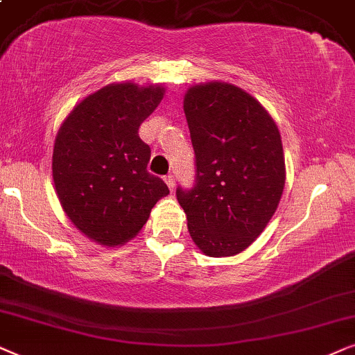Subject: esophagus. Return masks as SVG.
Instances as JSON below:
<instances>
[{
	"instance_id": "1",
	"label": "esophagus",
	"mask_w": 355,
	"mask_h": 355,
	"mask_svg": "<svg viewBox=\"0 0 355 355\" xmlns=\"http://www.w3.org/2000/svg\"><path fill=\"white\" fill-rule=\"evenodd\" d=\"M165 183H167L170 191H173V188H175V177H173V175H167V177H165Z\"/></svg>"
}]
</instances>
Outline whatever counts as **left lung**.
Wrapping results in <instances>:
<instances>
[{"label":"left lung","instance_id":"left-lung-1","mask_svg":"<svg viewBox=\"0 0 355 355\" xmlns=\"http://www.w3.org/2000/svg\"><path fill=\"white\" fill-rule=\"evenodd\" d=\"M196 178L177 188L188 232L207 257L243 252L277 209L286 183L279 130L257 98L227 83L188 89L183 101Z\"/></svg>","mask_w":355,"mask_h":355}]
</instances>
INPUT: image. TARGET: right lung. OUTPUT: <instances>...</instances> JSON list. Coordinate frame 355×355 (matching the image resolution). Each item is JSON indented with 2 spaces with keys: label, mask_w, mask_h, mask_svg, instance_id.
I'll list each match as a JSON object with an SVG mask.
<instances>
[{
  "label": "right lung",
  "mask_w": 355,
  "mask_h": 355,
  "mask_svg": "<svg viewBox=\"0 0 355 355\" xmlns=\"http://www.w3.org/2000/svg\"><path fill=\"white\" fill-rule=\"evenodd\" d=\"M165 89L108 84L73 108L56 135L53 182L71 222L94 242L118 247L135 237L168 187L148 172L141 123Z\"/></svg>",
  "instance_id": "right-lung-1"
}]
</instances>
